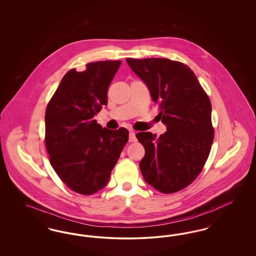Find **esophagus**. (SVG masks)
Instances as JSON below:
<instances>
[{
  "instance_id": "esophagus-1",
  "label": "esophagus",
  "mask_w": 256,
  "mask_h": 256,
  "mask_svg": "<svg viewBox=\"0 0 256 256\" xmlns=\"http://www.w3.org/2000/svg\"><path fill=\"white\" fill-rule=\"evenodd\" d=\"M130 142H135L136 141V136H135V132L134 130H130V139H128Z\"/></svg>"
}]
</instances>
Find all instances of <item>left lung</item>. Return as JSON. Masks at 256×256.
Instances as JSON below:
<instances>
[{
  "mask_svg": "<svg viewBox=\"0 0 256 256\" xmlns=\"http://www.w3.org/2000/svg\"><path fill=\"white\" fill-rule=\"evenodd\" d=\"M130 69L146 84L167 132L136 137L145 148L140 170L148 184L170 194L195 180L206 164L214 139L210 100L194 72L168 58H126Z\"/></svg>",
  "mask_w": 256,
  "mask_h": 256,
  "instance_id": "obj_1",
  "label": "left lung"
}]
</instances>
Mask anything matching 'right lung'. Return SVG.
I'll return each mask as SVG.
<instances>
[{
  "label": "right lung",
  "mask_w": 256,
  "mask_h": 256,
  "mask_svg": "<svg viewBox=\"0 0 256 256\" xmlns=\"http://www.w3.org/2000/svg\"><path fill=\"white\" fill-rule=\"evenodd\" d=\"M121 60L88 63L66 74L45 114V143L54 170L70 189L92 195L110 182L128 140L124 128H102L94 116L108 104V89Z\"/></svg>",
  "instance_id": "right-lung-1"
}]
</instances>
